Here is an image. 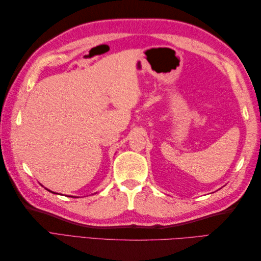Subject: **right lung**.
<instances>
[{
    "mask_svg": "<svg viewBox=\"0 0 261 261\" xmlns=\"http://www.w3.org/2000/svg\"><path fill=\"white\" fill-rule=\"evenodd\" d=\"M52 193H53V192H52ZM54 194H55V193H54Z\"/></svg>",
    "mask_w": 261,
    "mask_h": 261,
    "instance_id": "add662e5",
    "label": "right lung"
}]
</instances>
